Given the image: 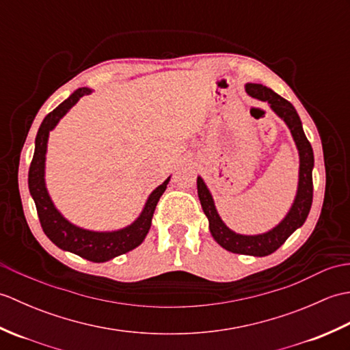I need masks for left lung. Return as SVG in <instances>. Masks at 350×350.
<instances>
[{
	"mask_svg": "<svg viewBox=\"0 0 350 350\" xmlns=\"http://www.w3.org/2000/svg\"><path fill=\"white\" fill-rule=\"evenodd\" d=\"M245 92L251 98L266 102L273 113L286 123L290 133H292L299 156L298 188H296L293 203L284 215V218L271 230L258 234H242L236 233L234 230L230 228L221 219L213 197L202 176L197 177V191L203 212L207 219H209V232L218 245L230 252H234V254L265 257L277 251L295 230L304 226V222H306L308 217L311 203H313L314 154L306 133H304L301 118L292 103L281 98L280 94L271 90L269 87L262 84L247 83L245 84Z\"/></svg>",
	"mask_w": 350,
	"mask_h": 350,
	"instance_id": "8db88e82",
	"label": "left lung"
}]
</instances>
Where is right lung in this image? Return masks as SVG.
<instances>
[{
    "label": "right lung",
    "mask_w": 350,
    "mask_h": 350,
    "mask_svg": "<svg viewBox=\"0 0 350 350\" xmlns=\"http://www.w3.org/2000/svg\"><path fill=\"white\" fill-rule=\"evenodd\" d=\"M92 92V88L87 87L78 88L43 118L39 132L36 135L34 156L28 171V189L34 200L43 232L52 243H55L63 251L73 252L79 257L90 260V262L103 263L124 254V252L135 250L138 245L143 243L148 230H150L156 204L165 192L171 176L152 191V194L146 200L143 211L129 226L123 228L111 230V232H94V230L73 224L68 218H64V215L52 202L46 188V180H44L49 132L55 129V126L69 113L72 107L77 105L83 96L90 94Z\"/></svg>",
    "instance_id": "1"
}]
</instances>
